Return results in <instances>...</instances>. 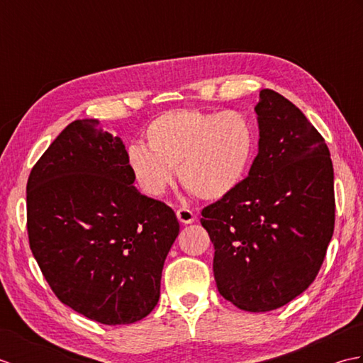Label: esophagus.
I'll return each instance as SVG.
<instances>
[{"label":"esophagus","mask_w":363,"mask_h":363,"mask_svg":"<svg viewBox=\"0 0 363 363\" xmlns=\"http://www.w3.org/2000/svg\"><path fill=\"white\" fill-rule=\"evenodd\" d=\"M176 215H177V220L184 223V225H190V223H194L196 218L195 213L190 209H187V207H181V209H177Z\"/></svg>","instance_id":"esophagus-1"}]
</instances>
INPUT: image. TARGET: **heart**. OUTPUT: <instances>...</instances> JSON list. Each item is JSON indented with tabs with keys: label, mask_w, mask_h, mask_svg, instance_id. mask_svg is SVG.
Instances as JSON below:
<instances>
[{
	"label": "heart",
	"mask_w": 363,
	"mask_h": 363,
	"mask_svg": "<svg viewBox=\"0 0 363 363\" xmlns=\"http://www.w3.org/2000/svg\"><path fill=\"white\" fill-rule=\"evenodd\" d=\"M145 138L148 149L133 145L128 150V168L145 195H164L177 168L190 194L213 201L243 181L257 137L240 112L176 109L154 118Z\"/></svg>",
	"instance_id": "heart-1"
}]
</instances>
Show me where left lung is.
Here are the masks:
<instances>
[{"mask_svg": "<svg viewBox=\"0 0 363 363\" xmlns=\"http://www.w3.org/2000/svg\"><path fill=\"white\" fill-rule=\"evenodd\" d=\"M259 96V152L248 177L201 212L220 295L248 312L274 311L309 287L335 221L325 138L277 91Z\"/></svg>", "mask_w": 363, "mask_h": 363, "instance_id": "obj_1", "label": "left lung"}]
</instances>
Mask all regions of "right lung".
Returning <instances> with one entry per match:
<instances>
[{"label":"right lung","instance_id":"obj_1","mask_svg":"<svg viewBox=\"0 0 363 363\" xmlns=\"http://www.w3.org/2000/svg\"><path fill=\"white\" fill-rule=\"evenodd\" d=\"M98 125L70 123L30 169L29 246L65 306L101 325H130L157 304L179 223L133 186L121 138Z\"/></svg>","mask_w":363,"mask_h":363}]
</instances>
